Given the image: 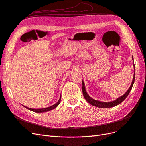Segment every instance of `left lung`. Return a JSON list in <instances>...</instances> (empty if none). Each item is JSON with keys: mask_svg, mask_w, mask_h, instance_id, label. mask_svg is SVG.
<instances>
[{"mask_svg": "<svg viewBox=\"0 0 146 146\" xmlns=\"http://www.w3.org/2000/svg\"><path fill=\"white\" fill-rule=\"evenodd\" d=\"M132 58H133V56H132ZM135 68V65H134V69ZM135 74L134 73L133 78V80H132V82H131V85L130 87L129 88V89L128 90V91L125 92V93L123 96H122L121 97H120V98H117L116 100L112 101V102H104L96 100H94L92 98H91L86 92V90H85V84H84L83 81H82V85H83L82 86V91H83V94L84 96V98H85L86 100V101L88 102V103H90L91 105L95 106V107H99V108H111L113 107H115V106L120 104L124 100L126 99L127 97L128 96V95L129 94L130 91L131 90V88H132V87H133V83L135 82Z\"/></svg>", "mask_w": 146, "mask_h": 146, "instance_id": "left-lung-1", "label": "left lung"}]
</instances>
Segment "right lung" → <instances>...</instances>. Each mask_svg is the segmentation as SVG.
Wrapping results in <instances>:
<instances>
[{
  "instance_id": "right-lung-1",
  "label": "right lung",
  "mask_w": 146,
  "mask_h": 146,
  "mask_svg": "<svg viewBox=\"0 0 146 146\" xmlns=\"http://www.w3.org/2000/svg\"><path fill=\"white\" fill-rule=\"evenodd\" d=\"M61 96H60V99L57 102L56 104H55L54 105H53L52 106H50V107H47V108H39V109H34V108H29V107H25V106H24V107L25 108H26L27 109L29 110H31V111H32L33 112H35V113H44V112H47V111H50V110H54V108H55L57 106H58L60 103V101H61Z\"/></svg>"
}]
</instances>
